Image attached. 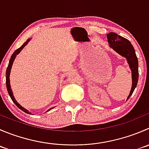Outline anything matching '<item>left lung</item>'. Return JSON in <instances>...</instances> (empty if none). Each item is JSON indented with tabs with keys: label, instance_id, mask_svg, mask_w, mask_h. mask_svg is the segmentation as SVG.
<instances>
[{
	"label": "left lung",
	"instance_id": "8db88e82",
	"mask_svg": "<svg viewBox=\"0 0 149 149\" xmlns=\"http://www.w3.org/2000/svg\"><path fill=\"white\" fill-rule=\"evenodd\" d=\"M107 38L111 48H113V49L119 54L126 57L129 63L130 68L132 70V85L130 93L127 97L128 100L133 93V91L136 87L138 81V61L135 49L129 40L115 33H108Z\"/></svg>",
	"mask_w": 149,
	"mask_h": 149
}]
</instances>
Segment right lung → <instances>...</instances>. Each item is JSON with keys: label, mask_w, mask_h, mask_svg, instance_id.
<instances>
[{"label": "right lung", "mask_w": 149, "mask_h": 149, "mask_svg": "<svg viewBox=\"0 0 149 149\" xmlns=\"http://www.w3.org/2000/svg\"><path fill=\"white\" fill-rule=\"evenodd\" d=\"M30 39H28L27 40L26 42H24V44H23V45L21 47H19V49H17V50H16L15 52H14V53H13V54L11 55V59H10L9 60V63H8V67H7V69H6V87H7V90H8V95H9L10 97L11 98V100H12L13 102L15 103V105H17V107H18L19 109H21L22 111H23L24 112H25L26 113H30V112H29L27 110H26L25 108H24L23 107H22L21 105H19V104L18 103V102L16 101L15 98L14 97V96H13V93H12V91H11V86H10V81H9V75H10V72H11V66H12V64H13V62H14V59H15L16 56H17V54H18L19 53L21 52V50L24 47V46L27 45V43L30 41ZM52 109V108H51ZM50 110V109H49Z\"/></svg>", "instance_id": "1"}]
</instances>
